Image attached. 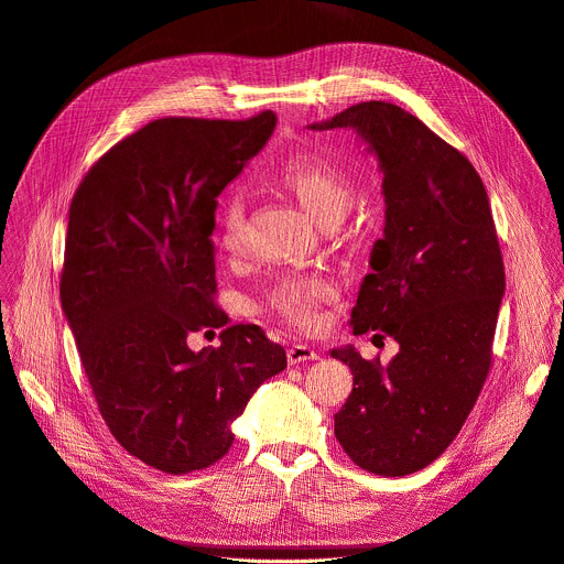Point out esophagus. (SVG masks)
<instances>
[{"instance_id": "obj_1", "label": "esophagus", "mask_w": 564, "mask_h": 564, "mask_svg": "<svg viewBox=\"0 0 564 564\" xmlns=\"http://www.w3.org/2000/svg\"><path fill=\"white\" fill-rule=\"evenodd\" d=\"M318 359V352L310 348L307 344H294L288 348V361L290 364H301V361H314Z\"/></svg>"}]
</instances>
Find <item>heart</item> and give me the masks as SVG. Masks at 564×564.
<instances>
[{
  "label": "heart",
  "instance_id": "b5f03b06",
  "mask_svg": "<svg viewBox=\"0 0 564 564\" xmlns=\"http://www.w3.org/2000/svg\"><path fill=\"white\" fill-rule=\"evenodd\" d=\"M265 181L294 196L301 207L321 225L339 223L352 205L355 187L346 170L333 160L314 153H299L279 160ZM216 246L236 257L246 246V200L238 192H227L216 214ZM335 285L314 274H292L279 279L263 296V310L290 326L312 330L321 318V305L333 301Z\"/></svg>",
  "mask_w": 564,
  "mask_h": 564
}]
</instances>
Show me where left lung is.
Returning <instances> with one entry per match:
<instances>
[{"label":"left lung","mask_w":564,"mask_h":564,"mask_svg":"<svg viewBox=\"0 0 564 564\" xmlns=\"http://www.w3.org/2000/svg\"><path fill=\"white\" fill-rule=\"evenodd\" d=\"M312 129H355L383 172V238L350 324L399 352L381 366L333 350L355 375L335 435L359 468L401 477L448 448L491 370L505 261L489 196L462 151L397 105L359 102Z\"/></svg>","instance_id":"8db88e82"}]
</instances>
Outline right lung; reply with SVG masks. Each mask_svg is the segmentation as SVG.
Wrapping results in <instances>:
<instances>
[{"instance_id":"1","label":"right lung","mask_w":564,"mask_h":564,"mask_svg":"<svg viewBox=\"0 0 564 564\" xmlns=\"http://www.w3.org/2000/svg\"><path fill=\"white\" fill-rule=\"evenodd\" d=\"M274 124L153 120L96 160L68 207L59 299L79 359L111 435L163 473L225 457L231 422L288 366L259 326H227L212 240L216 198ZM216 327L218 349L188 350Z\"/></svg>"}]
</instances>
